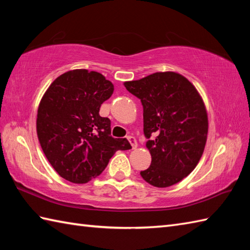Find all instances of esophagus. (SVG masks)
I'll use <instances>...</instances> for the list:
<instances>
[{"instance_id":"34e87169","label":"esophagus","mask_w":250,"mask_h":250,"mask_svg":"<svg viewBox=\"0 0 250 250\" xmlns=\"http://www.w3.org/2000/svg\"><path fill=\"white\" fill-rule=\"evenodd\" d=\"M128 140H129V142H130V144H131L132 148H133V149H135V148L137 147V142H136V140H135V137H133V136H128Z\"/></svg>"}]
</instances>
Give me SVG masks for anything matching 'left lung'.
Listing matches in <instances>:
<instances>
[{"label":"left lung","instance_id":"8db88e82","mask_svg":"<svg viewBox=\"0 0 250 250\" xmlns=\"http://www.w3.org/2000/svg\"><path fill=\"white\" fill-rule=\"evenodd\" d=\"M125 87L141 100L144 110L151 164L141 176L158 188L177 184L193 171L206 144L208 120L200 94L174 72L153 73Z\"/></svg>","mask_w":250,"mask_h":250}]
</instances>
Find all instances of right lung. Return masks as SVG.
<instances>
[{"label": "right lung", "mask_w": 250, "mask_h": 250, "mask_svg": "<svg viewBox=\"0 0 250 250\" xmlns=\"http://www.w3.org/2000/svg\"><path fill=\"white\" fill-rule=\"evenodd\" d=\"M114 84L98 72L74 70L62 74L42 99L36 131L46 158L68 182L86 184L107 167L117 150L130 149L126 139L110 135V120L101 105Z\"/></svg>", "instance_id": "add662e5"}]
</instances>
